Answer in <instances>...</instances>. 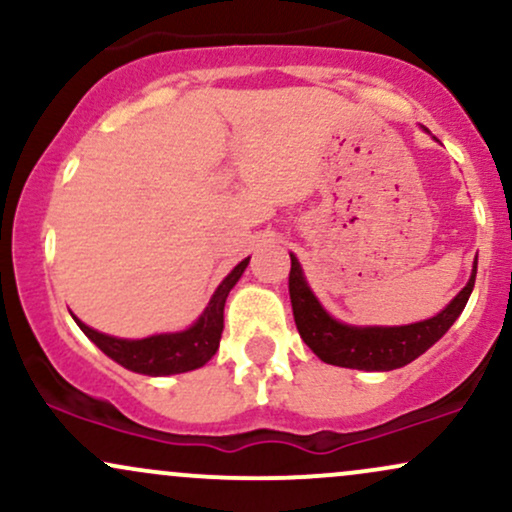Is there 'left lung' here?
<instances>
[{
    "mask_svg": "<svg viewBox=\"0 0 512 512\" xmlns=\"http://www.w3.org/2000/svg\"><path fill=\"white\" fill-rule=\"evenodd\" d=\"M474 279H477V262H474L467 286L452 298L448 308L440 310L431 320L404 327H351L325 313V308L317 303L310 286L305 284L301 264L291 255L289 293L293 320H296L303 342L313 349V354L320 361L330 363V366L395 370L419 358L450 330L452 322L460 317L464 305L469 301Z\"/></svg>",
    "mask_w": 512,
    "mask_h": 512,
    "instance_id": "1",
    "label": "left lung"
}]
</instances>
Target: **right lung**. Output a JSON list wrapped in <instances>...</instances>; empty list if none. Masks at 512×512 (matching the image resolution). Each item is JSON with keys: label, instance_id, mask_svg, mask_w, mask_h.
<instances>
[{"label": "right lung", "instance_id": "right-lung-1", "mask_svg": "<svg viewBox=\"0 0 512 512\" xmlns=\"http://www.w3.org/2000/svg\"><path fill=\"white\" fill-rule=\"evenodd\" d=\"M248 262L250 257L240 262L238 267L221 281L219 289L211 296L207 310H204L195 325L185 332L156 334V337L146 339H117L108 337V334L103 332L91 330V327H86L79 317H74V320L76 325L81 327V332H84L105 356H110L127 370H134V373L142 375L187 373V370L202 368L204 363L216 354V349H219L223 332V305H226L228 293H231L240 276H243Z\"/></svg>", "mask_w": 512, "mask_h": 512}]
</instances>
